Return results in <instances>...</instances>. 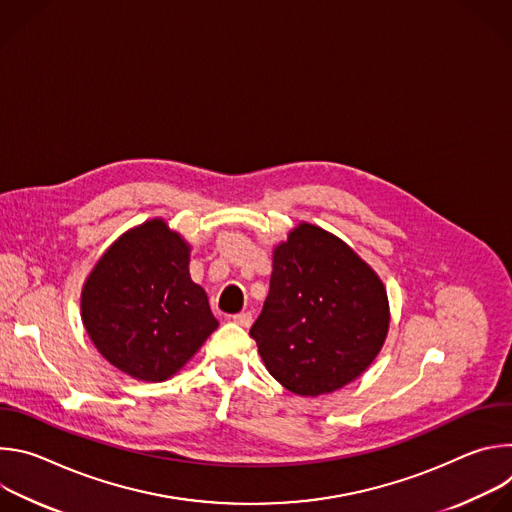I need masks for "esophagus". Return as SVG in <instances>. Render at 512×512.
I'll return each instance as SVG.
<instances>
[{
	"label": "esophagus",
	"instance_id": "obj_1",
	"mask_svg": "<svg viewBox=\"0 0 512 512\" xmlns=\"http://www.w3.org/2000/svg\"><path fill=\"white\" fill-rule=\"evenodd\" d=\"M233 322L239 324V326H243V328H249V326L253 324V314H251V312L237 314V316H233Z\"/></svg>",
	"mask_w": 512,
	"mask_h": 512
}]
</instances>
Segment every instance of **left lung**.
<instances>
[{
    "instance_id": "left-lung-1",
    "label": "left lung",
    "mask_w": 512,
    "mask_h": 512,
    "mask_svg": "<svg viewBox=\"0 0 512 512\" xmlns=\"http://www.w3.org/2000/svg\"><path fill=\"white\" fill-rule=\"evenodd\" d=\"M389 322L377 271L336 235L300 223L273 249L269 296L251 338L275 381L318 397L371 367Z\"/></svg>"
}]
</instances>
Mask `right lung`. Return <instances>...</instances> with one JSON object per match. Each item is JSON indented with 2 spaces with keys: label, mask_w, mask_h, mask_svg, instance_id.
<instances>
[{
  "label": "right lung",
  "mask_w": 512,
  "mask_h": 512,
  "mask_svg": "<svg viewBox=\"0 0 512 512\" xmlns=\"http://www.w3.org/2000/svg\"><path fill=\"white\" fill-rule=\"evenodd\" d=\"M190 249L164 218H150L125 231L85 279L83 326L131 379L174 377L218 326L206 291L190 277Z\"/></svg>",
  "instance_id": "1"
}]
</instances>
